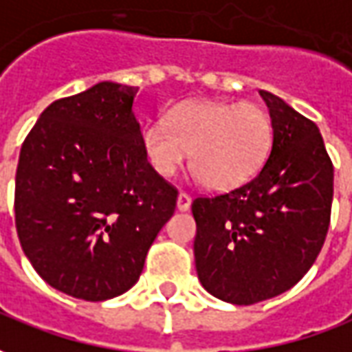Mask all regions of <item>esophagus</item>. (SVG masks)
I'll use <instances>...</instances> for the list:
<instances>
[{
    "label": "esophagus",
    "instance_id": "34e87169",
    "mask_svg": "<svg viewBox=\"0 0 352 352\" xmlns=\"http://www.w3.org/2000/svg\"><path fill=\"white\" fill-rule=\"evenodd\" d=\"M176 205H178V210H190L191 197L188 195V193L180 191V195H178V201H176Z\"/></svg>",
    "mask_w": 352,
    "mask_h": 352
}]
</instances>
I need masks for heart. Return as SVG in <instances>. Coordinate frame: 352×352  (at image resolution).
I'll use <instances>...</instances> for the list:
<instances>
[{
  "label": "heart",
  "mask_w": 352,
  "mask_h": 352,
  "mask_svg": "<svg viewBox=\"0 0 352 352\" xmlns=\"http://www.w3.org/2000/svg\"><path fill=\"white\" fill-rule=\"evenodd\" d=\"M272 120L254 103L193 101L166 122L144 128L142 147L155 172L168 178L190 164L210 190H234L253 178L272 147Z\"/></svg>",
  "instance_id": "heart-1"
}]
</instances>
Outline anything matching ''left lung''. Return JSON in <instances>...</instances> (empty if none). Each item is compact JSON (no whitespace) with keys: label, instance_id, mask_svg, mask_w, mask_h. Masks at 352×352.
Listing matches in <instances>:
<instances>
[{"label":"left lung","instance_id":"obj_1","mask_svg":"<svg viewBox=\"0 0 352 352\" xmlns=\"http://www.w3.org/2000/svg\"><path fill=\"white\" fill-rule=\"evenodd\" d=\"M272 118V151L261 172L228 193L191 203L195 268L210 295L253 305L292 289L326 241L333 164L318 126L261 89Z\"/></svg>","mask_w":352,"mask_h":352}]
</instances>
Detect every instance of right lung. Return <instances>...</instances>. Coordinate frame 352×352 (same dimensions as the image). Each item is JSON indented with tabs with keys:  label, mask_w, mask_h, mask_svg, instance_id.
<instances>
[{
	"label": "right lung",
	"mask_w": 352,
	"mask_h": 352,
	"mask_svg": "<svg viewBox=\"0 0 352 352\" xmlns=\"http://www.w3.org/2000/svg\"><path fill=\"white\" fill-rule=\"evenodd\" d=\"M99 82L53 101L26 135L14 178L24 254L51 287L84 301L128 292L174 214L178 190L153 168L132 103Z\"/></svg>",
	"instance_id": "add662e5"
}]
</instances>
